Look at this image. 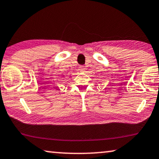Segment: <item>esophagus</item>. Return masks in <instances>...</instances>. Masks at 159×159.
Instances as JSON below:
<instances>
[{
    "mask_svg": "<svg viewBox=\"0 0 159 159\" xmlns=\"http://www.w3.org/2000/svg\"><path fill=\"white\" fill-rule=\"evenodd\" d=\"M79 70L80 71V72H84L85 70V68L84 66H79Z\"/></svg>",
    "mask_w": 159,
    "mask_h": 159,
    "instance_id": "obj_1",
    "label": "esophagus"
}]
</instances>
